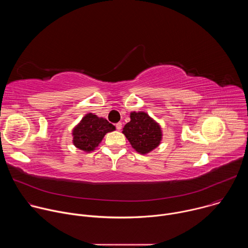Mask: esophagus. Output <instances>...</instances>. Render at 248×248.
Returning a JSON list of instances; mask_svg holds the SVG:
<instances>
[{"label":"esophagus","instance_id":"esophagus-1","mask_svg":"<svg viewBox=\"0 0 248 248\" xmlns=\"http://www.w3.org/2000/svg\"><path fill=\"white\" fill-rule=\"evenodd\" d=\"M122 127H123V124H122V123H118V124H116V128H117L118 130H121V129H122Z\"/></svg>","mask_w":248,"mask_h":248}]
</instances>
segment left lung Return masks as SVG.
<instances>
[{
  "label": "left lung",
  "instance_id": "obj_1",
  "mask_svg": "<svg viewBox=\"0 0 248 248\" xmlns=\"http://www.w3.org/2000/svg\"><path fill=\"white\" fill-rule=\"evenodd\" d=\"M123 133L133 149L140 154H147L159 146L162 140L160 125L144 112H132Z\"/></svg>",
  "mask_w": 248,
  "mask_h": 248
}]
</instances>
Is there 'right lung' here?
I'll use <instances>...</instances> for the list:
<instances>
[{"mask_svg":"<svg viewBox=\"0 0 248 248\" xmlns=\"http://www.w3.org/2000/svg\"><path fill=\"white\" fill-rule=\"evenodd\" d=\"M115 129L116 127L106 119L87 114L73 130L74 144L80 150L91 152L99 145L106 133Z\"/></svg>","mask_w":248,"mask_h":248,"instance_id":"add662e5","label":"right lung"}]
</instances>
